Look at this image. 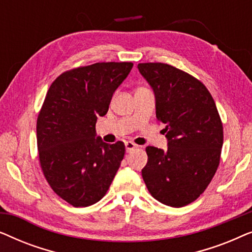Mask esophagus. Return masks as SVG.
<instances>
[{"label":"esophagus","instance_id":"esophagus-1","mask_svg":"<svg viewBox=\"0 0 252 252\" xmlns=\"http://www.w3.org/2000/svg\"><path fill=\"white\" fill-rule=\"evenodd\" d=\"M125 148L127 153H130V151H133L135 148H137V146L133 142H130V141H127V142H125Z\"/></svg>","mask_w":252,"mask_h":252}]
</instances>
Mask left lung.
<instances>
[{
	"label": "left lung",
	"instance_id": "8db88e82",
	"mask_svg": "<svg viewBox=\"0 0 252 252\" xmlns=\"http://www.w3.org/2000/svg\"><path fill=\"white\" fill-rule=\"evenodd\" d=\"M137 68L153 89L167 140L165 150L146 148L142 178L157 201L181 208L205 190L218 168L221 120L211 94L190 74L163 63H141Z\"/></svg>",
	"mask_w": 252,
	"mask_h": 252
}]
</instances>
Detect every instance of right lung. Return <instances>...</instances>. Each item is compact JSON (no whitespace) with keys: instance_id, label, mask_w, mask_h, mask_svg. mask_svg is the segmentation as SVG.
I'll return each instance as SVG.
<instances>
[{"instance_id":"1","label":"right lung","mask_w":252,"mask_h":252,"mask_svg":"<svg viewBox=\"0 0 252 252\" xmlns=\"http://www.w3.org/2000/svg\"><path fill=\"white\" fill-rule=\"evenodd\" d=\"M132 67L110 62L64 72L44 98L36 123L40 164L53 190L75 208L105 195L125 155L122 141L103 142L95 125Z\"/></svg>"}]
</instances>
